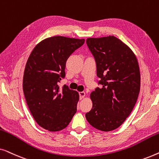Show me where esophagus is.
<instances>
[{"mask_svg":"<svg viewBox=\"0 0 159 159\" xmlns=\"http://www.w3.org/2000/svg\"><path fill=\"white\" fill-rule=\"evenodd\" d=\"M79 95H80V99L84 98V96H85V92H84V91H82V92H80Z\"/></svg>","mask_w":159,"mask_h":159,"instance_id":"34e87169","label":"esophagus"}]
</instances>
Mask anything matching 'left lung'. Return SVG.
<instances>
[{"label":"left lung","instance_id":"1","mask_svg":"<svg viewBox=\"0 0 159 159\" xmlns=\"http://www.w3.org/2000/svg\"><path fill=\"white\" fill-rule=\"evenodd\" d=\"M86 43L94 56L101 88L90 94L93 107L85 114L90 125L109 132L131 114L140 89V68L131 48L114 36L90 38Z\"/></svg>","mask_w":159,"mask_h":159}]
</instances>
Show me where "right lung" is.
<instances>
[{
  "label": "right lung",
  "mask_w": 159,
  "mask_h": 159,
  "mask_svg": "<svg viewBox=\"0 0 159 159\" xmlns=\"http://www.w3.org/2000/svg\"><path fill=\"white\" fill-rule=\"evenodd\" d=\"M84 43V39L51 37L39 43L28 58L24 94L34 120L50 132L66 128L77 112L79 93L57 84L65 77L67 59Z\"/></svg>",
  "instance_id": "add662e5"
}]
</instances>
